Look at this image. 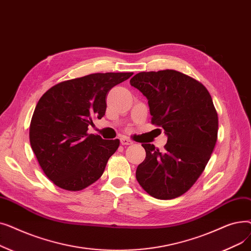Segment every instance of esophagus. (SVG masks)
<instances>
[{
    "mask_svg": "<svg viewBox=\"0 0 251 251\" xmlns=\"http://www.w3.org/2000/svg\"><path fill=\"white\" fill-rule=\"evenodd\" d=\"M120 143L122 144V146H130V144L133 143V141L126 138V137H122V138H120Z\"/></svg>",
    "mask_w": 251,
    "mask_h": 251,
    "instance_id": "esophagus-1",
    "label": "esophagus"
}]
</instances>
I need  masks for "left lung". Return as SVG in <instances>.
<instances>
[{
    "label": "left lung",
    "instance_id": "1",
    "mask_svg": "<svg viewBox=\"0 0 251 251\" xmlns=\"http://www.w3.org/2000/svg\"><path fill=\"white\" fill-rule=\"evenodd\" d=\"M130 84L148 99L151 123L168 137L164 151L142 144L147 155L136 179L155 199H176L199 179L215 149L219 121L212 97L201 82L175 70L140 72Z\"/></svg>",
    "mask_w": 251,
    "mask_h": 251
}]
</instances>
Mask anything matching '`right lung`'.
I'll list each match as a JSON object with an SVG mask.
<instances>
[{
    "mask_svg": "<svg viewBox=\"0 0 251 251\" xmlns=\"http://www.w3.org/2000/svg\"><path fill=\"white\" fill-rule=\"evenodd\" d=\"M133 73H95L63 81L39 99L29 128L31 149L47 177L60 188L78 191L102 175L119 139L88 134L101 119L105 97Z\"/></svg>",
    "mask_w": 251,
    "mask_h": 251,
    "instance_id": "1",
    "label": "right lung"
}]
</instances>
